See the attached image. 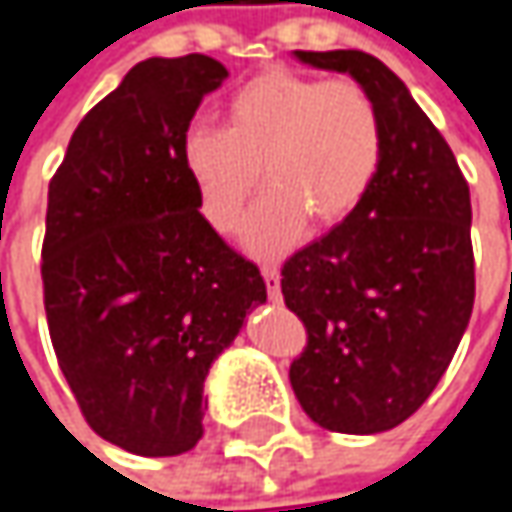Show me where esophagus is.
<instances>
[{"instance_id":"1","label":"esophagus","mask_w":512,"mask_h":512,"mask_svg":"<svg viewBox=\"0 0 512 512\" xmlns=\"http://www.w3.org/2000/svg\"><path fill=\"white\" fill-rule=\"evenodd\" d=\"M263 281H266V295L269 301H281V272L275 263H263Z\"/></svg>"}]
</instances>
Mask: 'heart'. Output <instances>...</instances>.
Listing matches in <instances>:
<instances>
[{
	"label": "heart",
	"instance_id": "1",
	"mask_svg": "<svg viewBox=\"0 0 512 512\" xmlns=\"http://www.w3.org/2000/svg\"><path fill=\"white\" fill-rule=\"evenodd\" d=\"M382 115L371 92L353 77L263 72L243 83L226 106V127L191 124L182 162L202 217L220 234L243 223L263 185L246 246L281 255L313 217L333 226L365 199L382 165Z\"/></svg>",
	"mask_w": 512,
	"mask_h": 512
}]
</instances>
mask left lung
Here are the masks:
<instances>
[{"label":"left lung","instance_id":"obj_1","mask_svg":"<svg viewBox=\"0 0 512 512\" xmlns=\"http://www.w3.org/2000/svg\"><path fill=\"white\" fill-rule=\"evenodd\" d=\"M295 57L359 80L379 106L385 144L365 199L284 260V304L307 330L289 382L321 429L376 435L429 400L472 316L469 185L446 138L374 54Z\"/></svg>","mask_w":512,"mask_h":512}]
</instances>
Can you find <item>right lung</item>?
Instances as JSON below:
<instances>
[{
	"instance_id": "1",
	"label": "right lung",
	"mask_w": 512,
	"mask_h": 512,
	"mask_svg": "<svg viewBox=\"0 0 512 512\" xmlns=\"http://www.w3.org/2000/svg\"><path fill=\"white\" fill-rule=\"evenodd\" d=\"M226 77L208 54L141 60L83 115L48 182L40 272L57 365L92 432L144 458L199 443L205 374L266 301L182 162Z\"/></svg>"
}]
</instances>
